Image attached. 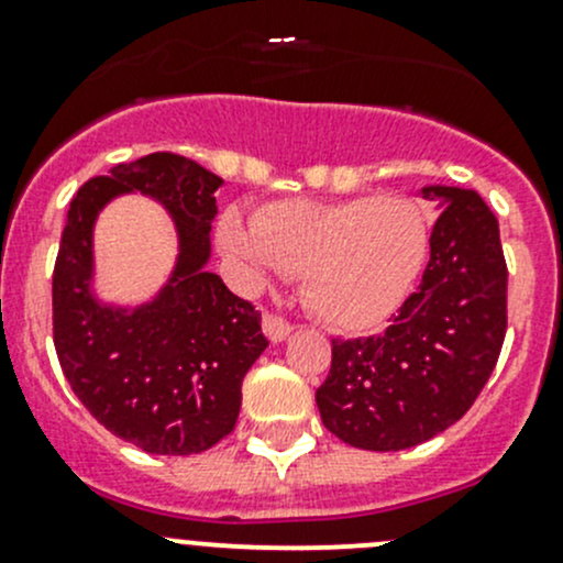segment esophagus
<instances>
[{"instance_id":"esophagus-1","label":"esophagus","mask_w":563,"mask_h":563,"mask_svg":"<svg viewBox=\"0 0 563 563\" xmlns=\"http://www.w3.org/2000/svg\"><path fill=\"white\" fill-rule=\"evenodd\" d=\"M262 327H264V334H266V340H269V342L288 340V334H291V331H294L291 323L283 321V318L275 316V312H266Z\"/></svg>"}]
</instances>
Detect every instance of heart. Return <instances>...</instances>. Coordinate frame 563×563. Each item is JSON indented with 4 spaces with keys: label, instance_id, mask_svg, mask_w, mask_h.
<instances>
[{
    "label": "heart",
    "instance_id": "b5f03b06",
    "mask_svg": "<svg viewBox=\"0 0 563 563\" xmlns=\"http://www.w3.org/2000/svg\"><path fill=\"white\" fill-rule=\"evenodd\" d=\"M429 242V216L401 194L286 199L253 221L232 207L218 221V245L247 280L301 275L310 310L340 331L388 321L416 288Z\"/></svg>",
    "mask_w": 563,
    "mask_h": 563
}]
</instances>
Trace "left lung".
I'll return each mask as SVG.
<instances>
[{
	"label": "left lung",
	"mask_w": 563,
	"mask_h": 563,
	"mask_svg": "<svg viewBox=\"0 0 563 563\" xmlns=\"http://www.w3.org/2000/svg\"><path fill=\"white\" fill-rule=\"evenodd\" d=\"M437 202L429 264L390 327L331 340L316 390L321 421L361 451H405L442 434L475 405L507 329V264L499 221L481 194L423 186Z\"/></svg>",
	"instance_id": "1"
}]
</instances>
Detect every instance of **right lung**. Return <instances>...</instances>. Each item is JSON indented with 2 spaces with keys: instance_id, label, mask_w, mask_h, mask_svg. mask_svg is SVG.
Listing matches in <instances>:
<instances>
[{
  "instance_id": "right-lung-1",
  "label": "right lung",
  "mask_w": 563,
  "mask_h": 563,
  "mask_svg": "<svg viewBox=\"0 0 563 563\" xmlns=\"http://www.w3.org/2000/svg\"><path fill=\"white\" fill-rule=\"evenodd\" d=\"M218 175L175 153L118 164L75 194L53 269V345L75 396L104 429L156 455L202 453L234 429L242 377L266 351L262 312L216 272ZM140 192L174 218L178 256L151 300L96 294L92 227L112 198Z\"/></svg>"
}]
</instances>
